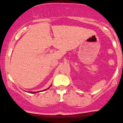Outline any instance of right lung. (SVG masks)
<instances>
[{
  "mask_svg": "<svg viewBox=\"0 0 123 123\" xmlns=\"http://www.w3.org/2000/svg\"><path fill=\"white\" fill-rule=\"evenodd\" d=\"M49 88H50V87H49ZM49 88H48V89H49ZM46 90H47V89H46ZM36 92H31L30 93H32V94H33V93H36Z\"/></svg>",
  "mask_w": 123,
  "mask_h": 123,
  "instance_id": "obj_1",
  "label": "right lung"
}]
</instances>
